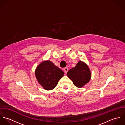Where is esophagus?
I'll return each mask as SVG.
<instances>
[{
  "label": "esophagus",
  "instance_id": "obj_1",
  "mask_svg": "<svg viewBox=\"0 0 125 125\" xmlns=\"http://www.w3.org/2000/svg\"><path fill=\"white\" fill-rule=\"evenodd\" d=\"M64 73H67V72H68V68L67 67H65L64 68Z\"/></svg>",
  "mask_w": 125,
  "mask_h": 125
}]
</instances>
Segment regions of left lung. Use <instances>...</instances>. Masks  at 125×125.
I'll list each match as a JSON object with an SVG mask.
<instances>
[{
  "label": "left lung",
  "mask_w": 125,
  "mask_h": 125,
  "mask_svg": "<svg viewBox=\"0 0 125 125\" xmlns=\"http://www.w3.org/2000/svg\"><path fill=\"white\" fill-rule=\"evenodd\" d=\"M67 74L74 85L78 88L83 87L91 78V73L88 66L81 61L78 62L74 67L69 70Z\"/></svg>",
  "instance_id": "1"
}]
</instances>
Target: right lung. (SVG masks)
Masks as SVG:
<instances>
[{
	"label": "right lung",
	"mask_w": 125,
	"mask_h": 125,
	"mask_svg": "<svg viewBox=\"0 0 125 125\" xmlns=\"http://www.w3.org/2000/svg\"><path fill=\"white\" fill-rule=\"evenodd\" d=\"M36 78L38 83L46 90L53 89L64 72L50 61H44L36 68Z\"/></svg>",
	"instance_id": "1"
}]
</instances>
